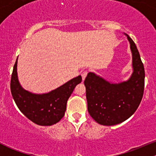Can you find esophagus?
I'll return each mask as SVG.
<instances>
[{"mask_svg": "<svg viewBox=\"0 0 156 156\" xmlns=\"http://www.w3.org/2000/svg\"><path fill=\"white\" fill-rule=\"evenodd\" d=\"M87 71H85V72H82V74H81V76H82L83 81H84V80L85 79V78H86V77H87Z\"/></svg>", "mask_w": 156, "mask_h": 156, "instance_id": "1", "label": "esophagus"}]
</instances>
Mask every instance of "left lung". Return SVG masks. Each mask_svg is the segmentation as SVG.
I'll use <instances>...</instances> for the list:
<instances>
[{"mask_svg": "<svg viewBox=\"0 0 156 156\" xmlns=\"http://www.w3.org/2000/svg\"><path fill=\"white\" fill-rule=\"evenodd\" d=\"M126 35L133 59V72L130 78L126 81L114 84L89 72L84 80L88 112L102 125H115L129 119L137 109L144 95V64L135 43Z\"/></svg>", "mask_w": 156, "mask_h": 156, "instance_id": "left-lung-1", "label": "left lung"}]
</instances>
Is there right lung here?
<instances>
[{
    "label": "right lung",
    "instance_id": "obj_1",
    "mask_svg": "<svg viewBox=\"0 0 156 156\" xmlns=\"http://www.w3.org/2000/svg\"><path fill=\"white\" fill-rule=\"evenodd\" d=\"M81 81L79 75L47 94H32L23 89L19 82L16 59L11 76L10 90L16 104L24 115L37 125L50 126L63 117L69 97Z\"/></svg>",
    "mask_w": 156,
    "mask_h": 156
}]
</instances>
